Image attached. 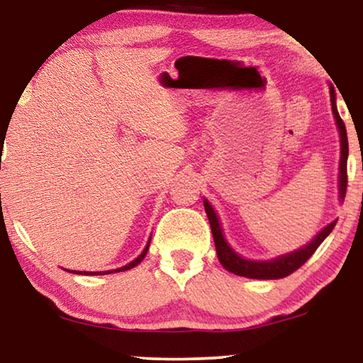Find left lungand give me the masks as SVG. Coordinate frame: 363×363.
<instances>
[{
	"instance_id": "obj_1",
	"label": "left lung",
	"mask_w": 363,
	"mask_h": 363,
	"mask_svg": "<svg viewBox=\"0 0 363 363\" xmlns=\"http://www.w3.org/2000/svg\"><path fill=\"white\" fill-rule=\"evenodd\" d=\"M330 102H332V112H334L337 127H339L340 132V175H339V190H340V198L344 200L345 191H347V157H349V140H347V130L345 123L342 121L339 112H337L335 106V91L334 87L330 86ZM205 211L208 215V221H210L213 240H215L216 246V255L218 259L225 267L226 271L233 272V274L250 277V279H281V277H286L292 274V272L299 269V267L304 264V262L309 259V257L314 255L317 247L322 245V241L325 240L327 236L330 235V231L334 230L335 223H330L327 225L324 230H322L319 235H317L314 240H312L309 245L301 247L294 252H289V255H284L277 259L272 261H250L236 255L235 251L228 246L221 233L220 221H218V216L215 210H213L210 203L205 200Z\"/></svg>"
}]
</instances>
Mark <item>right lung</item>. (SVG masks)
I'll list each match as a JSON object with an SVG mask.
<instances>
[{
  "label": "right lung",
  "instance_id": "add662e5",
  "mask_svg": "<svg viewBox=\"0 0 363 363\" xmlns=\"http://www.w3.org/2000/svg\"><path fill=\"white\" fill-rule=\"evenodd\" d=\"M148 246H150V241H148V245H147V247H145V250H143V252H142V255L140 256H138L137 257V259H133L132 262H128V264L127 266H123V267H121V269H116V271H108V274H111V272H121V271H127V269H132V267H135L137 264H138V262H142V259H143V257H145V255H147V251H148ZM74 272H76V271H74ZM76 274H81V271H79V272H76ZM82 274H89V276H91V274H107V271L106 272H82Z\"/></svg>",
  "mask_w": 363,
  "mask_h": 363
}]
</instances>
